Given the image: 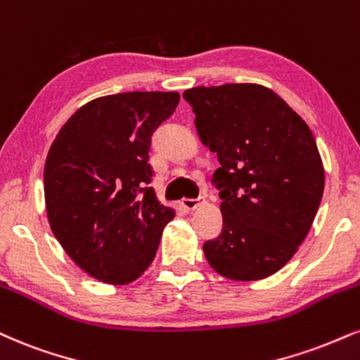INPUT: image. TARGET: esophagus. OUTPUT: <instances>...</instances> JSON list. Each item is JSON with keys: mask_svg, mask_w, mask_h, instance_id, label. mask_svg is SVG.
<instances>
[{"mask_svg": "<svg viewBox=\"0 0 360 360\" xmlns=\"http://www.w3.org/2000/svg\"><path fill=\"white\" fill-rule=\"evenodd\" d=\"M202 202L205 201H202L201 198L199 199H183V201H181V207H184L186 211H194V210H198Z\"/></svg>", "mask_w": 360, "mask_h": 360, "instance_id": "1", "label": "esophagus"}]
</instances>
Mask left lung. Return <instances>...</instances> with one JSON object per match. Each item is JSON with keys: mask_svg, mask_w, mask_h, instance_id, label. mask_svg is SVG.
<instances>
[{"mask_svg": "<svg viewBox=\"0 0 360 360\" xmlns=\"http://www.w3.org/2000/svg\"><path fill=\"white\" fill-rule=\"evenodd\" d=\"M183 97L221 164L213 177L223 229L202 245L207 263L229 280L266 278L297 253L320 206L326 172L314 134L258 84L194 86Z\"/></svg>", "mask_w": 360, "mask_h": 360, "instance_id": "left-lung-1", "label": "left lung"}]
</instances>
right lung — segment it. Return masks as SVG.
I'll return each mask as SVG.
<instances>
[{
  "label": "right lung",
  "mask_w": 360,
  "mask_h": 360,
  "mask_svg": "<svg viewBox=\"0 0 360 360\" xmlns=\"http://www.w3.org/2000/svg\"><path fill=\"white\" fill-rule=\"evenodd\" d=\"M177 103V92L94 98L51 142L43 171L50 228L73 263L95 280H137L176 216L150 188L149 149Z\"/></svg>",
  "instance_id": "obj_1"
}]
</instances>
